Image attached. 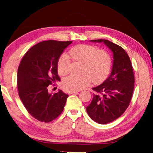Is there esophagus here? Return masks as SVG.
<instances>
[{
	"instance_id": "obj_1",
	"label": "esophagus",
	"mask_w": 153,
	"mask_h": 153,
	"mask_svg": "<svg viewBox=\"0 0 153 153\" xmlns=\"http://www.w3.org/2000/svg\"><path fill=\"white\" fill-rule=\"evenodd\" d=\"M78 91H76V90H71V91L69 92V94H74V93H77Z\"/></svg>"
}]
</instances>
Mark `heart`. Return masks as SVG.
I'll return each instance as SVG.
<instances>
[{"instance_id":"b5f03b06","label":"heart","mask_w":153,"mask_h":153,"mask_svg":"<svg viewBox=\"0 0 153 153\" xmlns=\"http://www.w3.org/2000/svg\"><path fill=\"white\" fill-rule=\"evenodd\" d=\"M69 56L74 61L84 63L82 76L71 75L63 82L64 88L69 90H79L91 82L100 83L107 78L112 67V58L105 50H98L91 45H79L69 51ZM69 56L62 55L57 61V71L61 76L68 73Z\"/></svg>"}]
</instances>
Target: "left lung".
Wrapping results in <instances>:
<instances>
[{
  "label": "left lung",
  "mask_w": 153,
  "mask_h": 153,
  "mask_svg": "<svg viewBox=\"0 0 153 153\" xmlns=\"http://www.w3.org/2000/svg\"><path fill=\"white\" fill-rule=\"evenodd\" d=\"M90 41L103 42L113 55L110 76L99 86L93 88L97 93L86 107L87 113L92 120L106 124L117 120L128 107L134 88V71L130 59L121 46L107 40Z\"/></svg>",
  "instance_id": "left-lung-1"
}]
</instances>
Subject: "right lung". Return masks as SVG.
<instances>
[{
  "mask_svg": "<svg viewBox=\"0 0 153 153\" xmlns=\"http://www.w3.org/2000/svg\"><path fill=\"white\" fill-rule=\"evenodd\" d=\"M71 41L46 40L36 44L25 54L17 71L19 98L31 115L50 122L63 112L68 94L59 90L53 94L48 86L60 81L57 61Z\"/></svg>",
  "mask_w": 153,
  "mask_h": 153,
  "instance_id": "right-lung-1",
  "label": "right lung"
}]
</instances>
